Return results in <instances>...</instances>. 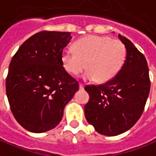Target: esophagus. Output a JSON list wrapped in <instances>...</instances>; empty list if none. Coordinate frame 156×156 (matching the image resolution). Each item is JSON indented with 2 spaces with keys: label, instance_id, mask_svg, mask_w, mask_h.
I'll return each mask as SVG.
<instances>
[{
  "label": "esophagus",
  "instance_id": "1",
  "mask_svg": "<svg viewBox=\"0 0 156 156\" xmlns=\"http://www.w3.org/2000/svg\"><path fill=\"white\" fill-rule=\"evenodd\" d=\"M79 88L80 89H83L84 88V85L83 83H79Z\"/></svg>",
  "mask_w": 156,
  "mask_h": 156
}]
</instances>
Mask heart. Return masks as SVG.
Wrapping results in <instances>:
<instances>
[{
	"label": "heart",
	"mask_w": 156,
	"mask_h": 156,
	"mask_svg": "<svg viewBox=\"0 0 156 156\" xmlns=\"http://www.w3.org/2000/svg\"><path fill=\"white\" fill-rule=\"evenodd\" d=\"M74 53L63 51L61 63L68 73L78 75L85 69L87 80L98 83L110 81L122 69L126 59L125 45L107 36L87 35L73 45Z\"/></svg>",
	"instance_id": "obj_1"
}]
</instances>
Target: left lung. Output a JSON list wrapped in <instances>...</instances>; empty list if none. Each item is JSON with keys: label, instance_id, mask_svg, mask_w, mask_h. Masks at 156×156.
I'll return each instance as SVG.
<instances>
[{"label": "left lung", "instance_id": "1", "mask_svg": "<svg viewBox=\"0 0 156 156\" xmlns=\"http://www.w3.org/2000/svg\"><path fill=\"white\" fill-rule=\"evenodd\" d=\"M126 56L116 77L101 85H87L89 101L84 107L87 122L98 133L114 136L128 131L142 114L151 81L145 56L127 38L118 34Z\"/></svg>", "mask_w": 156, "mask_h": 156}]
</instances>
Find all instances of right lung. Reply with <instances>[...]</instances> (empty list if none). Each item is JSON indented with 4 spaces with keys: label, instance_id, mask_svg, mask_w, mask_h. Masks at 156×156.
Returning a JSON list of instances; mask_svg holds the SVG:
<instances>
[{
    "label": "right lung",
    "instance_id": "right-lung-1",
    "mask_svg": "<svg viewBox=\"0 0 156 156\" xmlns=\"http://www.w3.org/2000/svg\"><path fill=\"white\" fill-rule=\"evenodd\" d=\"M70 32L40 31L23 43L10 61L5 89L20 125L34 133L58 125L78 83L63 68L61 55Z\"/></svg>",
    "mask_w": 156,
    "mask_h": 156
}]
</instances>
